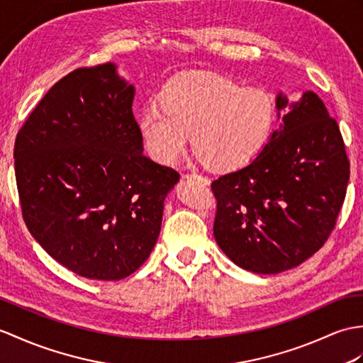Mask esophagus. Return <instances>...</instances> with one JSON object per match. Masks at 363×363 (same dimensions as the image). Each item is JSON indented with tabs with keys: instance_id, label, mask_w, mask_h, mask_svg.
I'll use <instances>...</instances> for the list:
<instances>
[{
	"instance_id": "1",
	"label": "esophagus",
	"mask_w": 363,
	"mask_h": 363,
	"mask_svg": "<svg viewBox=\"0 0 363 363\" xmlns=\"http://www.w3.org/2000/svg\"><path fill=\"white\" fill-rule=\"evenodd\" d=\"M184 178L196 179V181H201L202 184H206V185H208V184H210V179H208V178H206V176H201V174H198V173H190V174H185Z\"/></svg>"
}]
</instances>
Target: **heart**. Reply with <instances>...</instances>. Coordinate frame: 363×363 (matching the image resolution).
Masks as SVG:
<instances>
[{
  "instance_id": "obj_1",
  "label": "heart",
  "mask_w": 363,
  "mask_h": 363,
  "mask_svg": "<svg viewBox=\"0 0 363 363\" xmlns=\"http://www.w3.org/2000/svg\"><path fill=\"white\" fill-rule=\"evenodd\" d=\"M275 122L274 97L212 72H185L168 80L161 105L150 104L139 119L148 153L174 162L189 145L215 170H233L255 159Z\"/></svg>"
}]
</instances>
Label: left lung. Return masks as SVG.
Segmentation results:
<instances>
[{"label":"left lung","instance_id":"left-lung-1","mask_svg":"<svg viewBox=\"0 0 363 363\" xmlns=\"http://www.w3.org/2000/svg\"><path fill=\"white\" fill-rule=\"evenodd\" d=\"M288 109L255 159L212 182L218 201L213 235L235 264L280 274L301 264L333 232L350 181L337 122L313 91Z\"/></svg>","mask_w":363,"mask_h":363}]
</instances>
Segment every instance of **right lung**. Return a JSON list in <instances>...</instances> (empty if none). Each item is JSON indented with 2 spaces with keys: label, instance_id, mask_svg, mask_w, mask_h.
<instances>
[{
  "label": "right lung",
  "instance_id": "right-lung-1",
  "mask_svg": "<svg viewBox=\"0 0 363 363\" xmlns=\"http://www.w3.org/2000/svg\"><path fill=\"white\" fill-rule=\"evenodd\" d=\"M134 86L114 63L50 88L16 134L15 178L32 237L74 274L122 280L145 263L179 173L142 153Z\"/></svg>",
  "mask_w": 363,
  "mask_h": 363
}]
</instances>
